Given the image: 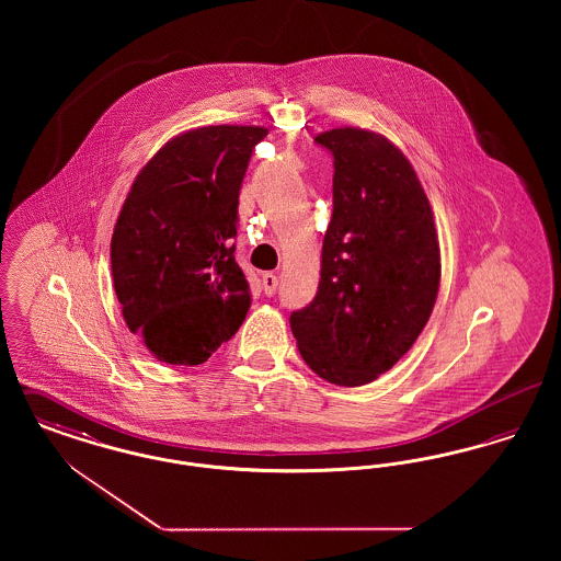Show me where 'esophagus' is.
<instances>
[{"mask_svg":"<svg viewBox=\"0 0 561 561\" xmlns=\"http://www.w3.org/2000/svg\"><path fill=\"white\" fill-rule=\"evenodd\" d=\"M263 293L267 294V296H273L275 290H277V275H273V273H263Z\"/></svg>","mask_w":561,"mask_h":561,"instance_id":"34e87169","label":"esophagus"}]
</instances>
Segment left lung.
<instances>
[{
	"label": "left lung",
	"instance_id": "1",
	"mask_svg": "<svg viewBox=\"0 0 561 561\" xmlns=\"http://www.w3.org/2000/svg\"><path fill=\"white\" fill-rule=\"evenodd\" d=\"M334 158V210L316 298L290 316L302 359L323 380L362 387L391 370L427 325L439 243L423 185L380 134L316 136Z\"/></svg>",
	"mask_w": 561,
	"mask_h": 561
}]
</instances>
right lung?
<instances>
[{"instance_id": "right-lung-1", "label": "right lung", "mask_w": 561, "mask_h": 561, "mask_svg": "<svg viewBox=\"0 0 561 561\" xmlns=\"http://www.w3.org/2000/svg\"><path fill=\"white\" fill-rule=\"evenodd\" d=\"M261 126L188 130L138 172L111 238V271L130 332L160 362L204 364L250 309L236 263L238 199Z\"/></svg>"}]
</instances>
